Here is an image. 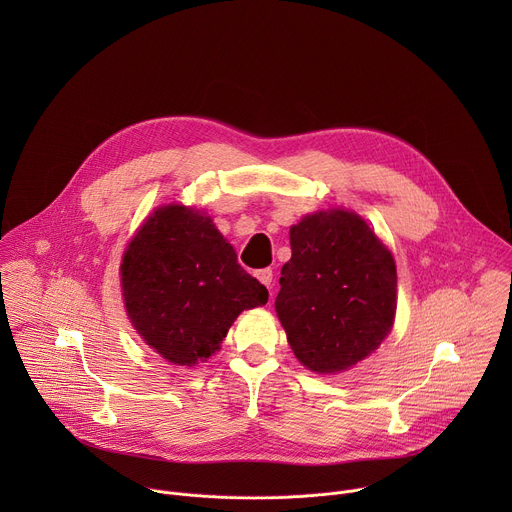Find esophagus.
Listing matches in <instances>:
<instances>
[{
	"instance_id": "34e87169",
	"label": "esophagus",
	"mask_w": 512,
	"mask_h": 512,
	"mask_svg": "<svg viewBox=\"0 0 512 512\" xmlns=\"http://www.w3.org/2000/svg\"><path fill=\"white\" fill-rule=\"evenodd\" d=\"M255 277L263 283V285H267L269 289H271V281H273V271L269 269V267H265V269H259V271H255Z\"/></svg>"
}]
</instances>
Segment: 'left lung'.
I'll return each mask as SVG.
<instances>
[{
	"mask_svg": "<svg viewBox=\"0 0 512 512\" xmlns=\"http://www.w3.org/2000/svg\"><path fill=\"white\" fill-rule=\"evenodd\" d=\"M277 318L306 369L346 371L375 352L395 322L397 267L362 218L330 208L289 229Z\"/></svg>",
	"mask_w": 512,
	"mask_h": 512,
	"instance_id": "1",
	"label": "left lung"
}]
</instances>
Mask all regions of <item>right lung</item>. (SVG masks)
<instances>
[{"label": "right lung", "instance_id": "right-lung-1", "mask_svg": "<svg viewBox=\"0 0 512 512\" xmlns=\"http://www.w3.org/2000/svg\"><path fill=\"white\" fill-rule=\"evenodd\" d=\"M121 287L137 334L178 367L212 356L237 316L269 298L212 218L184 204L145 218L123 253Z\"/></svg>", "mask_w": 512, "mask_h": 512}]
</instances>
